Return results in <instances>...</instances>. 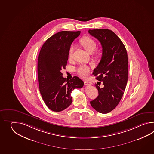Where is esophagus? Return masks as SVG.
<instances>
[{
    "label": "esophagus",
    "mask_w": 154,
    "mask_h": 154,
    "mask_svg": "<svg viewBox=\"0 0 154 154\" xmlns=\"http://www.w3.org/2000/svg\"><path fill=\"white\" fill-rule=\"evenodd\" d=\"M84 84L86 85H91V82H89L88 80H85L84 81Z\"/></svg>",
    "instance_id": "obj_1"
}]
</instances>
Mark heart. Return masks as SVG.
<instances>
[{
	"label": "heart",
	"mask_w": 154,
	"mask_h": 154,
	"mask_svg": "<svg viewBox=\"0 0 154 154\" xmlns=\"http://www.w3.org/2000/svg\"><path fill=\"white\" fill-rule=\"evenodd\" d=\"M80 42L82 46L88 53H91L95 51L97 44L94 39L88 36H85L80 40ZM74 51V46L72 45L70 47L68 53V59H72V53ZM77 72L79 75L82 78H86L90 73V68L86 65H82L77 69Z\"/></svg>",
	"instance_id": "b5f03b06"
}]
</instances>
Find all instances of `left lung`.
<instances>
[{"label": "left lung", "mask_w": 154, "mask_h": 154, "mask_svg": "<svg viewBox=\"0 0 154 154\" xmlns=\"http://www.w3.org/2000/svg\"><path fill=\"white\" fill-rule=\"evenodd\" d=\"M88 32L102 47L101 59L93 72L99 81L96 84L98 95L90 104L99 113H108L116 107L124 94L128 81L127 52L121 40L111 30L89 29ZM101 82L104 85L102 88L99 86Z\"/></svg>", "instance_id": "1"}]
</instances>
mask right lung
<instances>
[{
	"label": "right lung",
	"instance_id": "right-lung-1",
	"mask_svg": "<svg viewBox=\"0 0 154 154\" xmlns=\"http://www.w3.org/2000/svg\"><path fill=\"white\" fill-rule=\"evenodd\" d=\"M80 33L79 31L57 33L46 40L40 51L37 65L39 91L46 106L53 111L68 108L72 103V91L84 84L78 76L66 81L61 72L66 69L72 41Z\"/></svg>",
	"mask_w": 154,
	"mask_h": 154
}]
</instances>
